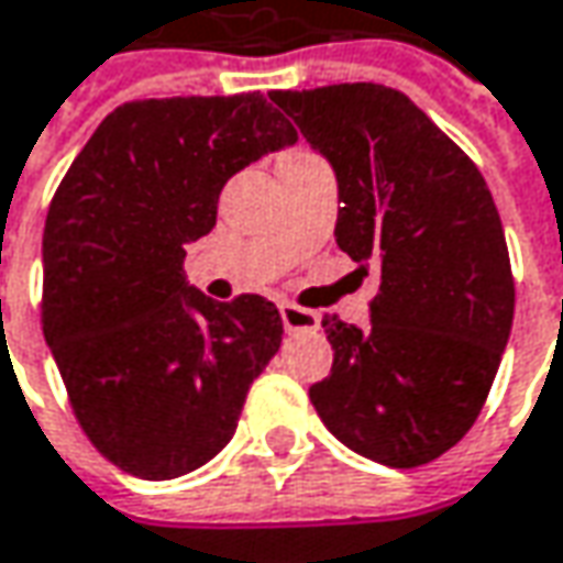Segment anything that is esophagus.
<instances>
[{"label": "esophagus", "mask_w": 563, "mask_h": 563, "mask_svg": "<svg viewBox=\"0 0 563 563\" xmlns=\"http://www.w3.org/2000/svg\"><path fill=\"white\" fill-rule=\"evenodd\" d=\"M280 318H283V328L286 330L318 328V314H314V311H308V308L296 306V302H283Z\"/></svg>", "instance_id": "1"}]
</instances>
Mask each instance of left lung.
Masks as SVG:
<instances>
[{"mask_svg": "<svg viewBox=\"0 0 563 563\" xmlns=\"http://www.w3.org/2000/svg\"><path fill=\"white\" fill-rule=\"evenodd\" d=\"M330 159L336 245L380 267L372 328L324 314L321 422L384 466H422L473 428L514 324V274L492 191L451 137L394 87L271 90Z\"/></svg>", "mask_w": 563, "mask_h": 563, "instance_id": "8db88e82", "label": "left lung"}]
</instances>
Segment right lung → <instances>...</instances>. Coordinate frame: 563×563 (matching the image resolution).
I'll return each mask as SVG.
<instances>
[{
  "label": "right lung",
  "instance_id": "1",
  "mask_svg": "<svg viewBox=\"0 0 563 563\" xmlns=\"http://www.w3.org/2000/svg\"><path fill=\"white\" fill-rule=\"evenodd\" d=\"M296 141L264 93L122 103L68 166L43 227V336L90 444L137 478L205 466L280 350V311L183 277L239 169Z\"/></svg>",
  "mask_w": 563,
  "mask_h": 563
}]
</instances>
